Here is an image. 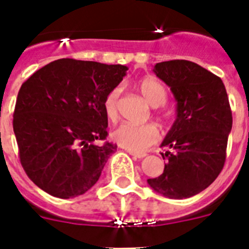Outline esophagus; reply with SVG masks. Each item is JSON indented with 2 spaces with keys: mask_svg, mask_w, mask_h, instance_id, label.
<instances>
[{
  "mask_svg": "<svg viewBox=\"0 0 249 249\" xmlns=\"http://www.w3.org/2000/svg\"><path fill=\"white\" fill-rule=\"evenodd\" d=\"M129 155L132 156V157L133 158H136V160H142V158H144L146 157V153H135V152H129Z\"/></svg>",
  "mask_w": 249,
  "mask_h": 249,
  "instance_id": "1",
  "label": "esophagus"
}]
</instances>
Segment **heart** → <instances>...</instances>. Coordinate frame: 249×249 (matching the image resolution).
I'll use <instances>...</instances> for the list:
<instances>
[{
	"label": "heart",
	"mask_w": 249,
	"mask_h": 249,
	"mask_svg": "<svg viewBox=\"0 0 249 249\" xmlns=\"http://www.w3.org/2000/svg\"><path fill=\"white\" fill-rule=\"evenodd\" d=\"M137 89L143 96L144 100L152 107H160L166 105L168 100V92L163 83L156 78L144 77L138 81ZM121 96L120 87H114L107 93L103 101V109L106 117L114 122L118 118V100ZM111 138L123 148L135 153L146 152L151 146L156 143L160 138V132L155 124H132L121 123L120 126L112 131Z\"/></svg>",
	"instance_id": "1"
}]
</instances>
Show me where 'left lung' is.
Wrapping results in <instances>:
<instances>
[{"label":"left lung","mask_w":249,"mask_h":249,"mask_svg":"<svg viewBox=\"0 0 249 249\" xmlns=\"http://www.w3.org/2000/svg\"><path fill=\"white\" fill-rule=\"evenodd\" d=\"M153 72L171 87L177 118L160 147L163 173L147 179L151 188L173 199L190 198L218 177L226 162L232 111L223 82L206 68L186 59L160 62Z\"/></svg>","instance_id":"left-lung-1"}]
</instances>
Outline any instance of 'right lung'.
<instances>
[{
  "instance_id": "right-lung-1",
  "label": "right lung",
  "mask_w": 249,
  "mask_h": 249,
  "mask_svg": "<svg viewBox=\"0 0 249 249\" xmlns=\"http://www.w3.org/2000/svg\"><path fill=\"white\" fill-rule=\"evenodd\" d=\"M128 68L61 58L22 83L13 112L21 164L48 195L73 198L98 181L117 144L107 137L103 101Z\"/></svg>"
}]
</instances>
